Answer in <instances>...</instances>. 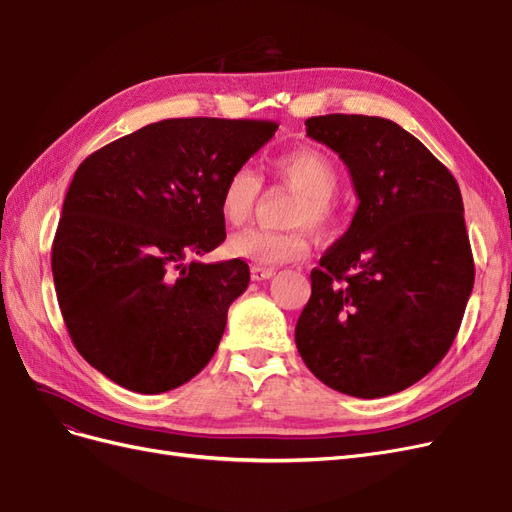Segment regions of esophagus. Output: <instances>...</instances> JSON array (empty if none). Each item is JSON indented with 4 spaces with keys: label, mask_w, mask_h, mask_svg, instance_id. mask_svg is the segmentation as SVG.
I'll list each match as a JSON object with an SVG mask.
<instances>
[{
    "label": "esophagus",
    "mask_w": 512,
    "mask_h": 512,
    "mask_svg": "<svg viewBox=\"0 0 512 512\" xmlns=\"http://www.w3.org/2000/svg\"><path fill=\"white\" fill-rule=\"evenodd\" d=\"M273 275H275V271H273V269H267V267H252V280H254V282L271 280Z\"/></svg>",
    "instance_id": "obj_1"
}]
</instances>
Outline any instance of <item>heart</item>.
Instances as JSON below:
<instances>
[{
    "mask_svg": "<svg viewBox=\"0 0 512 512\" xmlns=\"http://www.w3.org/2000/svg\"><path fill=\"white\" fill-rule=\"evenodd\" d=\"M273 175L284 181L299 200L292 207L290 226H307L318 235L331 232L337 224L339 173L335 164L322 151L303 147L284 153L273 160ZM260 194V177L250 166H237L224 179L220 190L222 218L239 226L250 220L256 198ZM230 254L245 258L262 267L284 265L307 254L309 243L303 230L271 232L260 228H247L237 232L228 243Z\"/></svg>",
    "mask_w": 512,
    "mask_h": 512,
    "instance_id": "obj_1",
    "label": "heart"
}]
</instances>
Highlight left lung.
I'll return each mask as SVG.
<instances>
[{
	"label": "left lung",
	"instance_id": "left-lung-1",
	"mask_svg": "<svg viewBox=\"0 0 512 512\" xmlns=\"http://www.w3.org/2000/svg\"><path fill=\"white\" fill-rule=\"evenodd\" d=\"M305 128L344 160L359 207L312 271L294 342L339 393H399L444 359L474 286L459 185L391 119L335 113Z\"/></svg>",
	"mask_w": 512,
	"mask_h": 512
}]
</instances>
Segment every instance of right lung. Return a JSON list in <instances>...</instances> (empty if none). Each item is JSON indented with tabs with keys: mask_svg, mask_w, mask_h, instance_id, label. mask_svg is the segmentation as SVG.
<instances>
[{
	"mask_svg": "<svg viewBox=\"0 0 512 512\" xmlns=\"http://www.w3.org/2000/svg\"><path fill=\"white\" fill-rule=\"evenodd\" d=\"M275 130L258 119H164L76 168L51 252L55 292L76 350L123 389H177L218 350L250 267L194 256L226 239L222 183Z\"/></svg>",
	"mask_w": 512,
	"mask_h": 512,
	"instance_id": "right-lung-1",
	"label": "right lung"
}]
</instances>
